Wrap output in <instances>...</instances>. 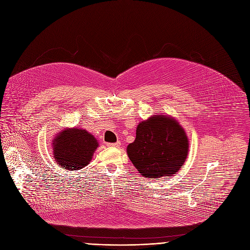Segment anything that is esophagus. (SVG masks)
Wrapping results in <instances>:
<instances>
[{"instance_id":"34e87169","label":"esophagus","mask_w":250,"mask_h":250,"mask_svg":"<svg viewBox=\"0 0 250 250\" xmlns=\"http://www.w3.org/2000/svg\"><path fill=\"white\" fill-rule=\"evenodd\" d=\"M106 146L110 147H119L121 146V142H116V144H108Z\"/></svg>"}]
</instances>
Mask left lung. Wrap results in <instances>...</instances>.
Segmentation results:
<instances>
[{"label":"left lung","mask_w":250,"mask_h":250,"mask_svg":"<svg viewBox=\"0 0 250 250\" xmlns=\"http://www.w3.org/2000/svg\"><path fill=\"white\" fill-rule=\"evenodd\" d=\"M189 140L174 118L155 115L138 124L136 137L126 147L133 166L146 178L173 176L184 164Z\"/></svg>","instance_id":"1"}]
</instances>
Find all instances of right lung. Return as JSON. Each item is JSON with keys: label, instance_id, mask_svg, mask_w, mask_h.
<instances>
[{"label": "right lung", "instance_id": "right-lung-1", "mask_svg": "<svg viewBox=\"0 0 250 250\" xmlns=\"http://www.w3.org/2000/svg\"><path fill=\"white\" fill-rule=\"evenodd\" d=\"M98 146V140L93 134L77 127L63 129L52 140L56 163L71 171L87 166Z\"/></svg>", "mask_w": 250, "mask_h": 250}]
</instances>
